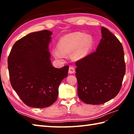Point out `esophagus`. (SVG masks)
<instances>
[{
	"mask_svg": "<svg viewBox=\"0 0 134 134\" xmlns=\"http://www.w3.org/2000/svg\"><path fill=\"white\" fill-rule=\"evenodd\" d=\"M75 72V69L73 67H70L69 70V74H74Z\"/></svg>",
	"mask_w": 134,
	"mask_h": 134,
	"instance_id": "1",
	"label": "esophagus"
}]
</instances>
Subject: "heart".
<instances>
[{
  "instance_id": "obj_1",
  "label": "heart",
  "mask_w": 134,
  "mask_h": 134,
  "mask_svg": "<svg viewBox=\"0 0 134 134\" xmlns=\"http://www.w3.org/2000/svg\"><path fill=\"white\" fill-rule=\"evenodd\" d=\"M93 40L90 35L82 33L69 34L63 37L58 43V51L53 52L56 58L71 53L75 51L73 57L75 59L83 58L89 52L92 47Z\"/></svg>"
}]
</instances>
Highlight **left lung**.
Listing matches in <instances>:
<instances>
[{
  "instance_id": "1",
  "label": "left lung",
  "mask_w": 134,
  "mask_h": 134,
  "mask_svg": "<svg viewBox=\"0 0 134 134\" xmlns=\"http://www.w3.org/2000/svg\"><path fill=\"white\" fill-rule=\"evenodd\" d=\"M101 30L96 51L75 63L78 97L87 104H102L115 97L126 72L121 42L107 28Z\"/></svg>"
}]
</instances>
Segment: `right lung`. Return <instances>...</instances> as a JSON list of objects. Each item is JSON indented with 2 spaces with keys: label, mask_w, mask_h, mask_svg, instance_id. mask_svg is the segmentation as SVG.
I'll return each instance as SVG.
<instances>
[{
  "label": "right lung",
  "mask_w": 134,
  "mask_h": 134,
  "mask_svg": "<svg viewBox=\"0 0 134 134\" xmlns=\"http://www.w3.org/2000/svg\"><path fill=\"white\" fill-rule=\"evenodd\" d=\"M52 32L44 30L28 34L14 44L8 58L13 89L27 106L43 108L58 98L59 86L69 67H54L49 44Z\"/></svg>",
  "instance_id": "1"
}]
</instances>
